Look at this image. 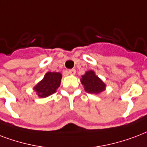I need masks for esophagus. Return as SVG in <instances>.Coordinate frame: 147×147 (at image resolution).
Instances as JSON below:
<instances>
[{
    "mask_svg": "<svg viewBox=\"0 0 147 147\" xmlns=\"http://www.w3.org/2000/svg\"><path fill=\"white\" fill-rule=\"evenodd\" d=\"M68 72H69L70 75H74L76 74V70L75 69H71V70H69Z\"/></svg>",
    "mask_w": 147,
    "mask_h": 147,
    "instance_id": "esophagus-1",
    "label": "esophagus"
}]
</instances>
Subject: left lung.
Listing matches in <instances>:
<instances>
[{
	"instance_id": "1",
	"label": "left lung",
	"mask_w": 147,
	"mask_h": 147,
	"mask_svg": "<svg viewBox=\"0 0 147 147\" xmlns=\"http://www.w3.org/2000/svg\"><path fill=\"white\" fill-rule=\"evenodd\" d=\"M81 84L84 86V90L87 93L96 94L105 90L106 85L93 70H89L82 76Z\"/></svg>"
}]
</instances>
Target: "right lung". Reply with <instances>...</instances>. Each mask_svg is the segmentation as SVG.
Segmentation results:
<instances>
[{"label":"right lung","instance_id":"1","mask_svg":"<svg viewBox=\"0 0 147 147\" xmlns=\"http://www.w3.org/2000/svg\"><path fill=\"white\" fill-rule=\"evenodd\" d=\"M62 75L60 73L48 72L44 79L34 87V90L40 97H46L55 93L61 82Z\"/></svg>","mask_w":147,"mask_h":147}]
</instances>
